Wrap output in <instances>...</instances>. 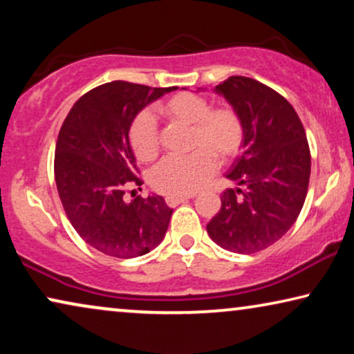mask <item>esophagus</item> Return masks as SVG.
I'll use <instances>...</instances> for the list:
<instances>
[{"instance_id": "esophagus-1", "label": "esophagus", "mask_w": 354, "mask_h": 354, "mask_svg": "<svg viewBox=\"0 0 354 354\" xmlns=\"http://www.w3.org/2000/svg\"><path fill=\"white\" fill-rule=\"evenodd\" d=\"M192 198H195V195H182V196L169 195V196H166V203L169 206H177V205H180V203L192 200Z\"/></svg>"}]
</instances>
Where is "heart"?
<instances>
[{"label":"heart","instance_id":"1","mask_svg":"<svg viewBox=\"0 0 354 354\" xmlns=\"http://www.w3.org/2000/svg\"><path fill=\"white\" fill-rule=\"evenodd\" d=\"M159 115L169 122L190 127L188 156H169L151 172V185L164 195L182 196L200 190L214 174L217 162H227L239 153L243 142V122L230 108L211 109L205 96L177 93L158 106ZM130 145L135 156L147 162L159 151L156 120L149 113L138 114L130 127Z\"/></svg>","mask_w":354,"mask_h":354}]
</instances>
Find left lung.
I'll return each instance as SVG.
<instances>
[{"label":"left lung","mask_w":354,"mask_h":354,"mask_svg":"<svg viewBox=\"0 0 354 354\" xmlns=\"http://www.w3.org/2000/svg\"><path fill=\"white\" fill-rule=\"evenodd\" d=\"M214 91L240 115L243 142L225 174L239 187L222 193L206 230L227 251L258 253L287 234L304 205L311 174L306 133L293 106L258 80L234 75Z\"/></svg>","instance_id":"8db88e82"}]
</instances>
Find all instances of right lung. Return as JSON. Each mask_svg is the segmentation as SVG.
I'll return each instance as SVG.
<instances>
[{
  "mask_svg": "<svg viewBox=\"0 0 354 354\" xmlns=\"http://www.w3.org/2000/svg\"><path fill=\"white\" fill-rule=\"evenodd\" d=\"M174 90L109 82L82 96L62 124L55 154L57 193L77 234L101 253L137 258L166 235L174 209L164 198L153 193L125 201L124 193L143 183L130 127L140 111Z\"/></svg>",
  "mask_w": 354,
  "mask_h": 354,
  "instance_id": "add662e5",
  "label": "right lung"
}]
</instances>
